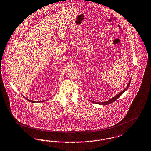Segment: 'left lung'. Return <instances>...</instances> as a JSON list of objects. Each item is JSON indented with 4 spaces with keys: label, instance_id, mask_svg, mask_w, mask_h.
I'll return each instance as SVG.
<instances>
[{
    "label": "left lung",
    "instance_id": "left-lung-1",
    "mask_svg": "<svg viewBox=\"0 0 151 151\" xmlns=\"http://www.w3.org/2000/svg\"><path fill=\"white\" fill-rule=\"evenodd\" d=\"M131 79L129 80V83H128L127 86L126 87V88H125L124 89V90H123L121 92H120L119 94H117V95H116L115 96L113 97L112 99H109V100H107L106 101H104V102H95V101H92V100H89L90 101H91V102L93 103H96V104H100V105H107V104H111V103H113L114 101H115L116 99H117L119 98L121 95H122L124 93V92H125V91L128 89V88L129 87V84H130V83H131Z\"/></svg>",
    "mask_w": 151,
    "mask_h": 151
}]
</instances>
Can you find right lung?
<instances>
[{
	"label": "right lung",
	"mask_w": 151,
	"mask_h": 151,
	"mask_svg": "<svg viewBox=\"0 0 151 151\" xmlns=\"http://www.w3.org/2000/svg\"><path fill=\"white\" fill-rule=\"evenodd\" d=\"M23 97H24V98H25L24 96H23ZM26 98V99H27L28 101H30V102H31V103H41V102H44L45 101H47V100H42V101H33V100H29V99H28V98ZM51 98H50V99H51Z\"/></svg>",
	"instance_id": "right-lung-1"
}]
</instances>
